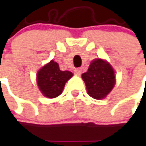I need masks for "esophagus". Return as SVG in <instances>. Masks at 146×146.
I'll return each instance as SVG.
<instances>
[{"mask_svg":"<svg viewBox=\"0 0 146 146\" xmlns=\"http://www.w3.org/2000/svg\"><path fill=\"white\" fill-rule=\"evenodd\" d=\"M74 72H75V74L77 75V76H80V74H81V69L80 68H76V70H74Z\"/></svg>","mask_w":146,"mask_h":146,"instance_id":"1","label":"esophagus"}]
</instances>
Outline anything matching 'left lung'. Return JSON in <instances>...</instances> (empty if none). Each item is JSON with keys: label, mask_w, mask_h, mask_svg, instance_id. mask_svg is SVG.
Masks as SVG:
<instances>
[{"label": "left lung", "mask_w": 146, "mask_h": 146, "mask_svg": "<svg viewBox=\"0 0 146 146\" xmlns=\"http://www.w3.org/2000/svg\"><path fill=\"white\" fill-rule=\"evenodd\" d=\"M82 78L86 84L89 96L94 99H102L112 90L115 83V72L111 66L102 59L91 62L87 72Z\"/></svg>", "instance_id": "8db88e82"}]
</instances>
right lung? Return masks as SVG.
I'll return each mask as SVG.
<instances>
[{
  "instance_id": "obj_1",
  "label": "right lung",
  "mask_w": 146,
  "mask_h": 146,
  "mask_svg": "<svg viewBox=\"0 0 146 146\" xmlns=\"http://www.w3.org/2000/svg\"><path fill=\"white\" fill-rule=\"evenodd\" d=\"M73 74L68 70H61L59 65L51 61L37 73V84L44 96L54 98L62 93L65 84Z\"/></svg>"
}]
</instances>
